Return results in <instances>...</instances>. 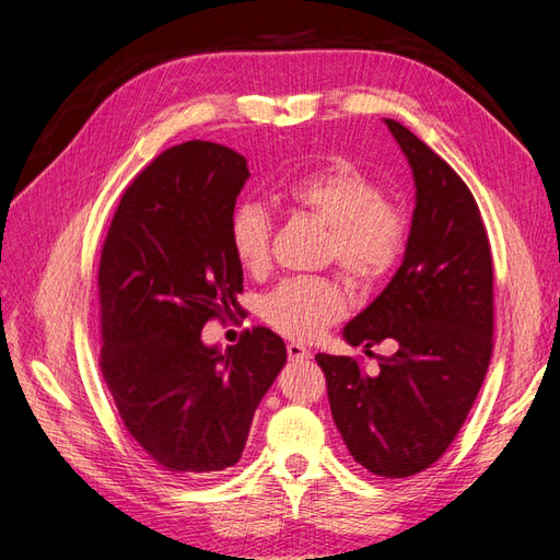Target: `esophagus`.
Returning a JSON list of instances; mask_svg holds the SVG:
<instances>
[{
    "label": "esophagus",
    "instance_id": "34e87169",
    "mask_svg": "<svg viewBox=\"0 0 560 560\" xmlns=\"http://www.w3.org/2000/svg\"><path fill=\"white\" fill-rule=\"evenodd\" d=\"M287 354H290V360L292 362H306V360H311V350L308 348H303L301 343H287Z\"/></svg>",
    "mask_w": 560,
    "mask_h": 560
}]
</instances>
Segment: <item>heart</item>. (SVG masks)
Wrapping results in <instances>:
<instances>
[{"label":"heart","mask_w":560,"mask_h":560,"mask_svg":"<svg viewBox=\"0 0 560 560\" xmlns=\"http://www.w3.org/2000/svg\"><path fill=\"white\" fill-rule=\"evenodd\" d=\"M282 208L311 214L327 226L325 259L360 290L385 280L404 254L406 219L362 167L329 159L313 171L278 182L270 191ZM231 254L245 273L268 268L270 219L264 208L243 202L229 217ZM346 315V294L329 276L287 278L261 299V317L282 336L315 338Z\"/></svg>","instance_id":"heart-1"}]
</instances>
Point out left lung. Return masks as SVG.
<instances>
[{
	"label": "left lung",
	"mask_w": 560,
	"mask_h": 560,
	"mask_svg": "<svg viewBox=\"0 0 560 560\" xmlns=\"http://www.w3.org/2000/svg\"><path fill=\"white\" fill-rule=\"evenodd\" d=\"M416 182L404 261L343 329L350 346L393 341L366 374L358 358L317 352L331 416L371 474L404 479L446 453L477 399L493 354V257L467 184L395 118H385Z\"/></svg>",
	"instance_id": "8db88e82"
}]
</instances>
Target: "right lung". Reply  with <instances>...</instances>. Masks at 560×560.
<instances>
[{
    "mask_svg": "<svg viewBox=\"0 0 560 560\" xmlns=\"http://www.w3.org/2000/svg\"><path fill=\"white\" fill-rule=\"evenodd\" d=\"M245 156L214 142L163 151L126 189L97 270L100 369L128 434L161 469L214 479L241 460L254 411L287 360L266 327L224 352L200 341L241 313L226 238Z\"/></svg>",
    "mask_w": 560,
    "mask_h": 560,
    "instance_id": "obj_1",
    "label": "right lung"
}]
</instances>
